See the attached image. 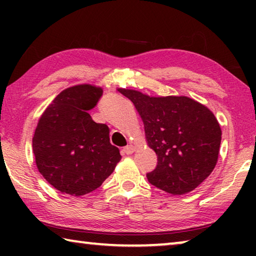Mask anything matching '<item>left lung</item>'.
<instances>
[{
	"label": "left lung",
	"instance_id": "8db88e82",
	"mask_svg": "<svg viewBox=\"0 0 256 256\" xmlns=\"http://www.w3.org/2000/svg\"><path fill=\"white\" fill-rule=\"evenodd\" d=\"M102 94L94 84L72 86L60 92L38 120L32 138L36 166L63 194L92 192L122 159L110 142L107 125L94 122L89 114Z\"/></svg>",
	"mask_w": 256,
	"mask_h": 256
}]
</instances>
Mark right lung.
<instances>
[{"label":"right lung","instance_id":"right-lung-1","mask_svg":"<svg viewBox=\"0 0 256 256\" xmlns=\"http://www.w3.org/2000/svg\"><path fill=\"white\" fill-rule=\"evenodd\" d=\"M144 125L146 146L158 158L146 178L156 188L183 196L196 188L219 157L222 128L209 108L185 96L150 97L124 89Z\"/></svg>","mask_w":256,"mask_h":256}]
</instances>
